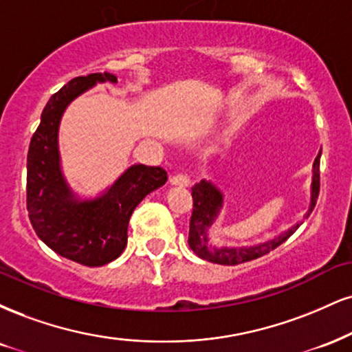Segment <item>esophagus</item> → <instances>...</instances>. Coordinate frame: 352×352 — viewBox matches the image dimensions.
<instances>
[{"mask_svg": "<svg viewBox=\"0 0 352 352\" xmlns=\"http://www.w3.org/2000/svg\"><path fill=\"white\" fill-rule=\"evenodd\" d=\"M170 184L177 185V187H188L190 185V179L184 173H173L170 177Z\"/></svg>", "mask_w": 352, "mask_h": 352, "instance_id": "1", "label": "esophagus"}]
</instances>
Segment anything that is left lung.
Here are the masks:
<instances>
[{
  "label": "left lung",
  "mask_w": 352,
  "mask_h": 352,
  "mask_svg": "<svg viewBox=\"0 0 352 352\" xmlns=\"http://www.w3.org/2000/svg\"><path fill=\"white\" fill-rule=\"evenodd\" d=\"M320 157L321 152L316 155L315 164H313V182H311V201L305 218L310 217V213L315 208L316 198L320 193ZM193 198V211L190 218V232H188V245L190 249L201 259L213 262V264L221 265H238L243 262L254 261L257 257H262L264 254H269L278 248L282 243L298 230L300 224L292 226L289 231L282 232L277 238L265 241V243L249 245V248H211L208 244V228L213 224L214 218L218 217L219 210L223 206V193L214 187L211 182L201 180L192 187Z\"/></svg>",
  "instance_id": "8db88e82"
}]
</instances>
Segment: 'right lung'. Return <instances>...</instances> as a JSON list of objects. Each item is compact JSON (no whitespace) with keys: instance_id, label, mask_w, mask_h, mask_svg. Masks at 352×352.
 I'll list each match as a JSON object with an SVG mask.
<instances>
[{"instance_id":"obj_1","label":"right lung","mask_w":352,"mask_h":352,"mask_svg":"<svg viewBox=\"0 0 352 352\" xmlns=\"http://www.w3.org/2000/svg\"><path fill=\"white\" fill-rule=\"evenodd\" d=\"M98 82L116 83L118 78L108 72L90 74L54 93L28 152V211L34 231L58 256L88 267L121 256L135 206L167 182L164 168L138 164L93 200H80L67 185L58 154V124L70 101Z\"/></svg>"}]
</instances>
